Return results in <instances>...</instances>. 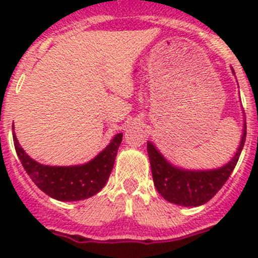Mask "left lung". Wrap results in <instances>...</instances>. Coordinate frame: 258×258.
I'll return each mask as SVG.
<instances>
[{"label": "left lung", "mask_w": 258, "mask_h": 258, "mask_svg": "<svg viewBox=\"0 0 258 258\" xmlns=\"http://www.w3.org/2000/svg\"><path fill=\"white\" fill-rule=\"evenodd\" d=\"M233 71V70H232ZM235 74V72H233ZM246 141V122L241 142L230 162L213 170H184L168 162L152 142H147L153 183L158 194L179 206L197 207L209 202L232 173Z\"/></svg>", "instance_id": "1"}]
</instances>
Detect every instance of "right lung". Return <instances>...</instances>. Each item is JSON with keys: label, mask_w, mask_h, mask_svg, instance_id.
<instances>
[{"label": "right lung", "mask_w": 258, "mask_h": 258, "mask_svg": "<svg viewBox=\"0 0 258 258\" xmlns=\"http://www.w3.org/2000/svg\"><path fill=\"white\" fill-rule=\"evenodd\" d=\"M121 142L122 134H117L105 150L83 165L47 166L23 151L14 131L15 148L27 175L41 191L58 201H80L100 192L110 177Z\"/></svg>", "instance_id": "1"}]
</instances>
